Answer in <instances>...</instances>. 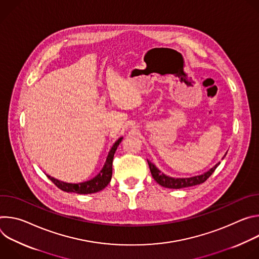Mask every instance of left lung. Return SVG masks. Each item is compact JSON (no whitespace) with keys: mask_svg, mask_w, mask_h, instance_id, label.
<instances>
[{"mask_svg":"<svg viewBox=\"0 0 259 259\" xmlns=\"http://www.w3.org/2000/svg\"><path fill=\"white\" fill-rule=\"evenodd\" d=\"M147 163H149L153 178L160 184V186L167 188V189H183V188L197 186V184H201V183L205 182L211 176V174L215 171L217 166L220 164V163L216 164L209 171H207L206 173L199 175V176H194V177H190V178H172V177L166 176L165 174L161 173V171L159 169H157V167L154 164H152L150 161H147Z\"/></svg>","mask_w":259,"mask_h":259,"instance_id":"left-lung-1","label":"left lung"}]
</instances>
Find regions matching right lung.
I'll return each instance as SVG.
<instances>
[{
  "instance_id": "obj_1",
  "label": "right lung",
  "mask_w": 259,
  "mask_h": 259,
  "mask_svg": "<svg viewBox=\"0 0 259 259\" xmlns=\"http://www.w3.org/2000/svg\"><path fill=\"white\" fill-rule=\"evenodd\" d=\"M122 139H123L122 137L119 138L113 145L112 150H110V152L106 158V162H105L102 170L100 171V173L96 177H94L93 179H91L89 181H85V182H81V183H66L63 181H59L53 177H50L49 175H47V176L50 178V180L55 184L58 189H60L63 192H66V193L87 195V194H93V193L100 192L110 182V179H112L114 155L117 151L118 145L122 141Z\"/></svg>"
}]
</instances>
